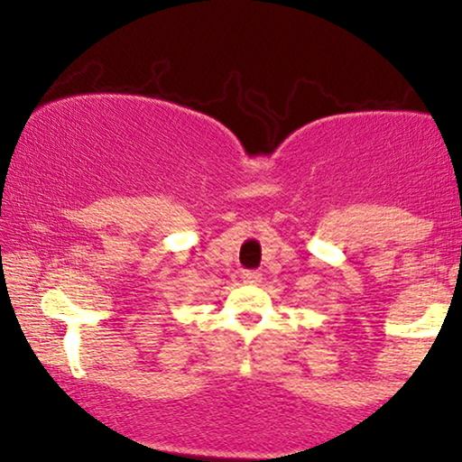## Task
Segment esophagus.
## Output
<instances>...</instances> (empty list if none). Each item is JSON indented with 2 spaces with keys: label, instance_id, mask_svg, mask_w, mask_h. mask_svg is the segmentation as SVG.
<instances>
[{
  "label": "esophagus",
  "instance_id": "1",
  "mask_svg": "<svg viewBox=\"0 0 462 462\" xmlns=\"http://www.w3.org/2000/svg\"><path fill=\"white\" fill-rule=\"evenodd\" d=\"M242 279H245L250 285H256V283H261L263 275L259 271H246V273H242Z\"/></svg>",
  "mask_w": 462,
  "mask_h": 462
}]
</instances>
